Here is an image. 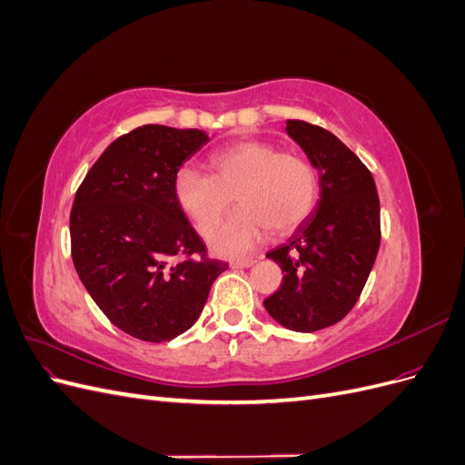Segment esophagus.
I'll return each instance as SVG.
<instances>
[{
  "mask_svg": "<svg viewBox=\"0 0 465 465\" xmlns=\"http://www.w3.org/2000/svg\"><path fill=\"white\" fill-rule=\"evenodd\" d=\"M256 263L254 258H246V260H232L231 262V267L232 270H244V267H252Z\"/></svg>",
  "mask_w": 465,
  "mask_h": 465,
  "instance_id": "1",
  "label": "esophagus"
}]
</instances>
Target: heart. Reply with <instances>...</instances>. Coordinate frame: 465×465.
<instances>
[{
  "mask_svg": "<svg viewBox=\"0 0 465 465\" xmlns=\"http://www.w3.org/2000/svg\"><path fill=\"white\" fill-rule=\"evenodd\" d=\"M207 168L209 176L195 168H180L173 192L182 213L203 236L217 227L236 193L241 207L209 241L219 256H244L272 229H297L318 200V173L311 161L299 153H277L273 143L258 139L211 153Z\"/></svg>",
  "mask_w": 465,
  "mask_h": 465,
  "instance_id": "b5f03b06",
  "label": "heart"
}]
</instances>
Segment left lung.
<instances>
[{
  "label": "left lung",
  "mask_w": 465,
  "mask_h": 465,
  "mask_svg": "<svg viewBox=\"0 0 465 465\" xmlns=\"http://www.w3.org/2000/svg\"><path fill=\"white\" fill-rule=\"evenodd\" d=\"M287 135L318 171L320 200L287 244L267 252L283 285L263 301L281 326L311 333L347 316L367 283L380 246L374 178L331 132L287 120Z\"/></svg>",
  "instance_id": "obj_1"
}]
</instances>
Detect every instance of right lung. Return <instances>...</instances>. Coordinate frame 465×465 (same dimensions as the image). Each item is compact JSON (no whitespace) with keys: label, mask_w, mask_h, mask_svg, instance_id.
Wrapping results in <instances>:
<instances>
[{"label":"right lung","mask_w":465,"mask_h":465,"mask_svg":"<svg viewBox=\"0 0 465 465\" xmlns=\"http://www.w3.org/2000/svg\"><path fill=\"white\" fill-rule=\"evenodd\" d=\"M207 132L147 124L118 137L93 164L69 217L81 283L116 328L142 341H171L200 318L229 263L205 258L176 205L180 166Z\"/></svg>","instance_id":"right-lung-1"}]
</instances>
